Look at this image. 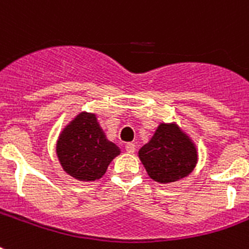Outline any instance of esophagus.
Returning a JSON list of instances; mask_svg holds the SVG:
<instances>
[{
    "instance_id": "obj_1",
    "label": "esophagus",
    "mask_w": 249,
    "mask_h": 249,
    "mask_svg": "<svg viewBox=\"0 0 249 249\" xmlns=\"http://www.w3.org/2000/svg\"><path fill=\"white\" fill-rule=\"evenodd\" d=\"M125 150H126V152H129V154H133V152L136 151V146L133 143L125 144Z\"/></svg>"
}]
</instances>
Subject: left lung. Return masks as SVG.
<instances>
[{
    "instance_id": "8db88e82",
    "label": "left lung",
    "mask_w": 249,
    "mask_h": 249,
    "mask_svg": "<svg viewBox=\"0 0 249 249\" xmlns=\"http://www.w3.org/2000/svg\"><path fill=\"white\" fill-rule=\"evenodd\" d=\"M148 177L168 185L193 173L197 164V147L189 133L177 123H160L154 136L138 151Z\"/></svg>"
}]
</instances>
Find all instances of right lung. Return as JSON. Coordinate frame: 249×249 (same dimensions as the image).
Listing matches in <instances>:
<instances>
[{
  "instance_id": "add662e5",
  "label": "right lung",
  "mask_w": 249,
  "mask_h": 249,
  "mask_svg": "<svg viewBox=\"0 0 249 249\" xmlns=\"http://www.w3.org/2000/svg\"><path fill=\"white\" fill-rule=\"evenodd\" d=\"M55 152L68 176L93 182L103 177L121 150L107 138L97 113L81 111L59 133Z\"/></svg>"
}]
</instances>
